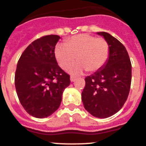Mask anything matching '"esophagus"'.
<instances>
[{"label": "esophagus", "mask_w": 146, "mask_h": 146, "mask_svg": "<svg viewBox=\"0 0 146 146\" xmlns=\"http://www.w3.org/2000/svg\"><path fill=\"white\" fill-rule=\"evenodd\" d=\"M76 80V77H74V76H71L70 77V80L71 82H74Z\"/></svg>", "instance_id": "obj_1"}]
</instances>
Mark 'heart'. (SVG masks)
I'll return each mask as SVG.
<instances>
[{"instance_id": "obj_1", "label": "heart", "mask_w": 146, "mask_h": 146, "mask_svg": "<svg viewBox=\"0 0 146 146\" xmlns=\"http://www.w3.org/2000/svg\"><path fill=\"white\" fill-rule=\"evenodd\" d=\"M109 55L110 46L105 38L87 34L71 37L54 50L55 58L64 69L70 67L77 59L79 62L71 69L75 74L86 69L90 72L100 70L107 63Z\"/></svg>"}]
</instances>
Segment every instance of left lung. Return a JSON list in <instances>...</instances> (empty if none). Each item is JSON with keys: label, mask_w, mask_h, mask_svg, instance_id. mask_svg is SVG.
<instances>
[{"label": "left lung", "mask_w": 146, "mask_h": 146, "mask_svg": "<svg viewBox=\"0 0 146 146\" xmlns=\"http://www.w3.org/2000/svg\"><path fill=\"white\" fill-rule=\"evenodd\" d=\"M108 41V62L95 74L85 77L82 92L84 108L92 115L105 118L118 112L127 100L130 89L132 65L125 47L106 32H98Z\"/></svg>", "instance_id": "left-lung-1"}]
</instances>
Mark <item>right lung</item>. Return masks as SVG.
<instances>
[{
	"label": "right lung",
	"mask_w": 146,
	"mask_h": 146,
	"mask_svg": "<svg viewBox=\"0 0 146 146\" xmlns=\"http://www.w3.org/2000/svg\"><path fill=\"white\" fill-rule=\"evenodd\" d=\"M60 36L48 35L29 44L19 58L15 87L21 104L31 116L44 118L60 106L70 76L58 65L54 49Z\"/></svg>",
	"instance_id": "1"
}]
</instances>
